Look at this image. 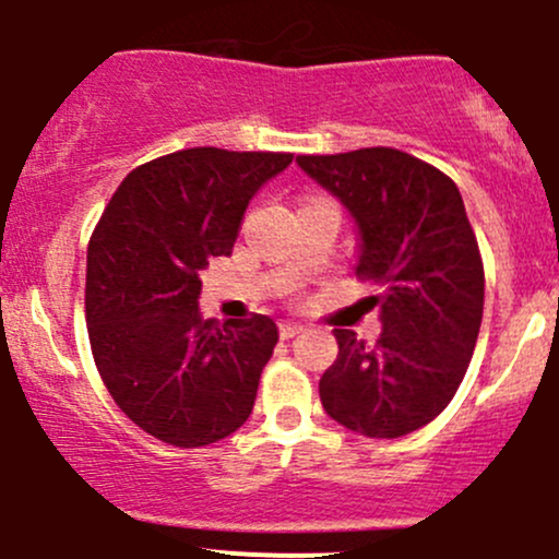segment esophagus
Instances as JSON below:
<instances>
[{"mask_svg": "<svg viewBox=\"0 0 559 559\" xmlns=\"http://www.w3.org/2000/svg\"><path fill=\"white\" fill-rule=\"evenodd\" d=\"M278 330H281V337H295L306 330V324H300V321H281Z\"/></svg>", "mask_w": 559, "mask_h": 559, "instance_id": "obj_1", "label": "esophagus"}]
</instances>
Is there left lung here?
I'll list each match as a JSON object with an SVG mask.
<instances>
[{
    "label": "left lung",
    "instance_id": "1",
    "mask_svg": "<svg viewBox=\"0 0 559 559\" xmlns=\"http://www.w3.org/2000/svg\"><path fill=\"white\" fill-rule=\"evenodd\" d=\"M357 227V275L384 289L376 346L335 330L319 381L337 425L400 438L436 419L465 379L484 313V267L452 178L397 148L297 156Z\"/></svg>",
    "mask_w": 559,
    "mask_h": 559
}]
</instances>
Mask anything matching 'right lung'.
I'll return each mask as SVG.
<instances>
[{
    "label": "right lung",
    "mask_w": 559,
    "mask_h": 559,
    "mask_svg": "<svg viewBox=\"0 0 559 559\" xmlns=\"http://www.w3.org/2000/svg\"><path fill=\"white\" fill-rule=\"evenodd\" d=\"M292 154L186 148L121 180L88 243L86 321L118 408L159 441L197 449L251 416L278 343L270 316L202 319L200 270L229 257L240 218Z\"/></svg>",
    "instance_id": "add662e5"
}]
</instances>
